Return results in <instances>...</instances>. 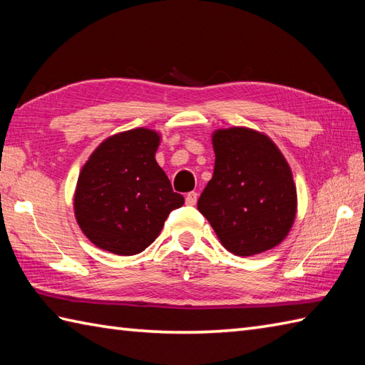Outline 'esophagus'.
<instances>
[{"mask_svg":"<svg viewBox=\"0 0 365 365\" xmlns=\"http://www.w3.org/2000/svg\"><path fill=\"white\" fill-rule=\"evenodd\" d=\"M197 197H199L197 192L196 191H191V192H188L187 197H185V200H187L188 205H195L197 202Z\"/></svg>","mask_w":365,"mask_h":365,"instance_id":"34e87169","label":"esophagus"}]
</instances>
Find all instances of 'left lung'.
Returning <instances> with one entry per match:
<instances>
[{
  "label": "left lung",
  "mask_w": 365,
  "mask_h": 365,
  "mask_svg": "<svg viewBox=\"0 0 365 365\" xmlns=\"http://www.w3.org/2000/svg\"><path fill=\"white\" fill-rule=\"evenodd\" d=\"M215 170L197 200L221 245L240 257L281 245L298 210L290 165L273 139L247 127L213 131Z\"/></svg>",
  "instance_id": "left-lung-1"
}]
</instances>
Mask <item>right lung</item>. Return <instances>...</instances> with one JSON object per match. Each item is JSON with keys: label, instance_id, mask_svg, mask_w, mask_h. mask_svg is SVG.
Listing matches in <instances>:
<instances>
[{"label": "right lung", "instance_id": "obj_1", "mask_svg": "<svg viewBox=\"0 0 365 365\" xmlns=\"http://www.w3.org/2000/svg\"><path fill=\"white\" fill-rule=\"evenodd\" d=\"M161 135L150 128L120 131L98 144L80 170L73 212L91 243L118 255L150 246L168 215L185 199L173 191L155 160Z\"/></svg>", "mask_w": 365, "mask_h": 365}]
</instances>
